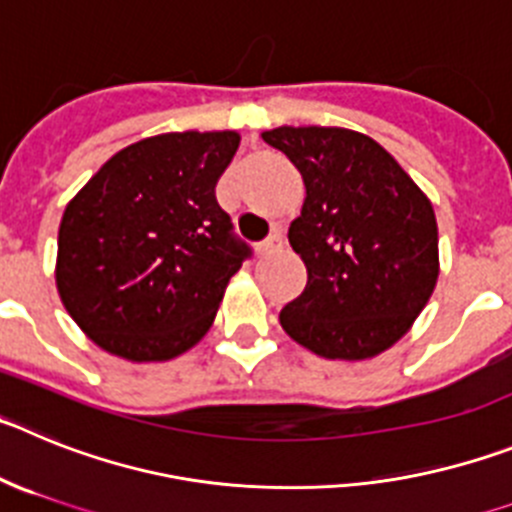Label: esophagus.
Segmentation results:
<instances>
[{
    "mask_svg": "<svg viewBox=\"0 0 512 512\" xmlns=\"http://www.w3.org/2000/svg\"><path fill=\"white\" fill-rule=\"evenodd\" d=\"M283 250V234L280 232H273V237L270 239H265V242H262V245H257V257H270V255H275V252H280Z\"/></svg>",
    "mask_w": 512,
    "mask_h": 512,
    "instance_id": "1",
    "label": "esophagus"
}]
</instances>
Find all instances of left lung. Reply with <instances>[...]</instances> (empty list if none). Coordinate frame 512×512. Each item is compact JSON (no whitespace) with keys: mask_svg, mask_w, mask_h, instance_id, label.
<instances>
[{"mask_svg":"<svg viewBox=\"0 0 512 512\" xmlns=\"http://www.w3.org/2000/svg\"><path fill=\"white\" fill-rule=\"evenodd\" d=\"M262 140L296 165L306 188L288 242L308 280L280 326L319 357H377L408 334L436 288L434 206L362 132L283 124Z\"/></svg>","mask_w":512,"mask_h":512,"instance_id":"8db88e82","label":"left lung"}]
</instances>
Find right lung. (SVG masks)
<instances>
[{
    "instance_id": "right-lung-1",
    "label": "right lung",
    "mask_w": 512,
    "mask_h": 512,
    "mask_svg": "<svg viewBox=\"0 0 512 512\" xmlns=\"http://www.w3.org/2000/svg\"><path fill=\"white\" fill-rule=\"evenodd\" d=\"M239 132H165L127 145L68 201L55 285L78 329L127 362L201 342L250 255L214 188Z\"/></svg>"
}]
</instances>
